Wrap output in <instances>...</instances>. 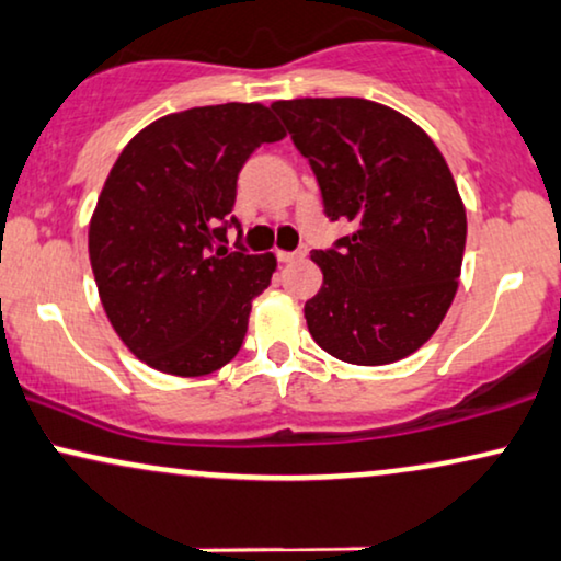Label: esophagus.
<instances>
[{"label": "esophagus", "mask_w": 561, "mask_h": 561, "mask_svg": "<svg viewBox=\"0 0 561 561\" xmlns=\"http://www.w3.org/2000/svg\"><path fill=\"white\" fill-rule=\"evenodd\" d=\"M304 257H307V247H301V250L296 252L278 250V263H296V260H304Z\"/></svg>", "instance_id": "1"}]
</instances>
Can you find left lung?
<instances>
[{"instance_id":"left-lung-1","label":"left lung","mask_w":561,"mask_h":561,"mask_svg":"<svg viewBox=\"0 0 561 561\" xmlns=\"http://www.w3.org/2000/svg\"><path fill=\"white\" fill-rule=\"evenodd\" d=\"M309 159L324 214L353 231L314 250L324 283L304 307L334 358L383 366L423 347L454 301L467 210L446 159L417 123L360 98L271 105Z\"/></svg>"}]
</instances>
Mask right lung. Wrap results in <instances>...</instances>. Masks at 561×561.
Instances as JSON below:
<instances>
[{
  "label": "right lung",
  "mask_w": 561,
  "mask_h": 561,
  "mask_svg": "<svg viewBox=\"0 0 561 561\" xmlns=\"http://www.w3.org/2000/svg\"><path fill=\"white\" fill-rule=\"evenodd\" d=\"M286 130L271 107L227 103L164 115L107 174L90 221V263L113 330L147 366L206 376L234 358L275 257L229 252L237 178Z\"/></svg>",
  "instance_id": "add662e5"
}]
</instances>
